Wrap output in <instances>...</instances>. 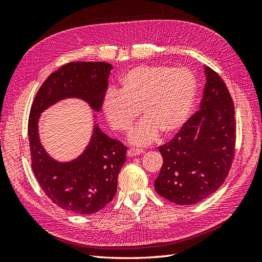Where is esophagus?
<instances>
[{
	"label": "esophagus",
	"mask_w": 262,
	"mask_h": 262,
	"mask_svg": "<svg viewBox=\"0 0 262 262\" xmlns=\"http://www.w3.org/2000/svg\"><path fill=\"white\" fill-rule=\"evenodd\" d=\"M143 153V149H140V148H130L128 149V156L129 157H133V156H138L140 154Z\"/></svg>",
	"instance_id": "34e87169"
}]
</instances>
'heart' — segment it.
<instances>
[{"instance_id":"heart-1","label":"heart","mask_w":262,"mask_h":262,"mask_svg":"<svg viewBox=\"0 0 262 262\" xmlns=\"http://www.w3.org/2000/svg\"><path fill=\"white\" fill-rule=\"evenodd\" d=\"M196 81L187 68L141 66L121 78V91L109 90L102 110L110 125L126 132L140 116L145 119L130 134L136 145L152 143L162 132L165 137L178 133L194 104Z\"/></svg>"}]
</instances>
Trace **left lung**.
<instances>
[{"instance_id":"8db88e82","label":"left lung","mask_w":262,"mask_h":262,"mask_svg":"<svg viewBox=\"0 0 262 262\" xmlns=\"http://www.w3.org/2000/svg\"><path fill=\"white\" fill-rule=\"evenodd\" d=\"M200 110L168 143L160 146L163 166L156 192L173 203L200 202L223 184L233 162L236 123L231 95L221 76L203 67Z\"/></svg>"}]
</instances>
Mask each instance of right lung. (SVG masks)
<instances>
[{"label": "right lung", "mask_w": 262, "mask_h": 262, "mask_svg": "<svg viewBox=\"0 0 262 262\" xmlns=\"http://www.w3.org/2000/svg\"><path fill=\"white\" fill-rule=\"evenodd\" d=\"M112 70L107 62L68 63L43 82L30 109L31 167L49 199L69 212L93 214L107 205L116 194L118 173L125 163L126 147L101 131L95 114L101 110ZM69 98L81 99L94 110V128L83 153L60 162L42 145L37 122L46 108Z\"/></svg>", "instance_id": "obj_1"}]
</instances>
